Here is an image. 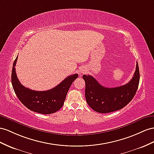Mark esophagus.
<instances>
[{"label":"esophagus","mask_w":154,"mask_h":154,"mask_svg":"<svg viewBox=\"0 0 154 154\" xmlns=\"http://www.w3.org/2000/svg\"><path fill=\"white\" fill-rule=\"evenodd\" d=\"M81 72V73H85V71L84 69H81V72Z\"/></svg>","instance_id":"34e87169"}]
</instances>
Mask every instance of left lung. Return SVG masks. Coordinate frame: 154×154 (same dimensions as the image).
<instances>
[{
	"label": "left lung",
	"mask_w": 154,
	"mask_h": 154,
	"mask_svg": "<svg viewBox=\"0 0 154 154\" xmlns=\"http://www.w3.org/2000/svg\"><path fill=\"white\" fill-rule=\"evenodd\" d=\"M82 78L88 105L97 112H111L124 107L135 96L140 80L139 65L137 62L135 73L128 83L115 88L104 87L91 75H84Z\"/></svg>",
	"instance_id": "8db88e82"
}]
</instances>
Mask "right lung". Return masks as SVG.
<instances>
[{"label": "right lung", "mask_w": 154, "mask_h": 154, "mask_svg": "<svg viewBox=\"0 0 154 154\" xmlns=\"http://www.w3.org/2000/svg\"><path fill=\"white\" fill-rule=\"evenodd\" d=\"M14 60L11 72V84L18 99L26 107L38 113L49 115L58 111L64 105L66 97L72 82L78 77L74 74L66 77L54 88L46 91H35L23 86L17 79Z\"/></svg>", "instance_id": "add662e5"}]
</instances>
